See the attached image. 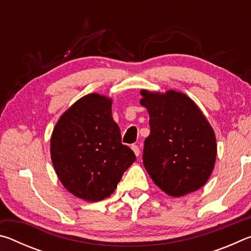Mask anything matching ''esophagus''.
Instances as JSON below:
<instances>
[{
  "label": "esophagus",
  "instance_id": "1",
  "mask_svg": "<svg viewBox=\"0 0 251 251\" xmlns=\"http://www.w3.org/2000/svg\"><path fill=\"white\" fill-rule=\"evenodd\" d=\"M131 150H133L136 156H139V154H141V151H139V147L137 145H131Z\"/></svg>",
  "mask_w": 251,
  "mask_h": 251
}]
</instances>
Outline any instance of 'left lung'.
I'll return each instance as SVG.
<instances>
[{"label": "left lung", "instance_id": "obj_1", "mask_svg": "<svg viewBox=\"0 0 251 251\" xmlns=\"http://www.w3.org/2000/svg\"><path fill=\"white\" fill-rule=\"evenodd\" d=\"M151 134L143 163L152 181L169 196L181 197L206 184L215 166L214 129L198 106L180 92L142 90Z\"/></svg>", "mask_w": 251, "mask_h": 251}]
</instances>
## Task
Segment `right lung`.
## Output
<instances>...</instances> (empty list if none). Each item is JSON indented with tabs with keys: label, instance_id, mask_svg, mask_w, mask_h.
<instances>
[{
	"label": "right lung",
	"instance_id": "add662e5",
	"mask_svg": "<svg viewBox=\"0 0 251 251\" xmlns=\"http://www.w3.org/2000/svg\"><path fill=\"white\" fill-rule=\"evenodd\" d=\"M50 158L63 186L94 202L114 193L136 156L122 144L112 100L93 93L59 117L50 138Z\"/></svg>",
	"mask_w": 251,
	"mask_h": 251
}]
</instances>
